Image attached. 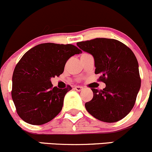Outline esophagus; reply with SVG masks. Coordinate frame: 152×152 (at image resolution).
Here are the masks:
<instances>
[{
	"label": "esophagus",
	"instance_id": "34e87169",
	"mask_svg": "<svg viewBox=\"0 0 152 152\" xmlns=\"http://www.w3.org/2000/svg\"><path fill=\"white\" fill-rule=\"evenodd\" d=\"M74 89H76V91H81V90L84 89V87H82V86H75Z\"/></svg>",
	"mask_w": 152,
	"mask_h": 152
}]
</instances>
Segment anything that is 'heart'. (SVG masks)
Returning <instances> with one entry per match:
<instances>
[{
    "instance_id": "b5f03b06",
    "label": "heart",
    "mask_w": 152,
    "mask_h": 152,
    "mask_svg": "<svg viewBox=\"0 0 152 152\" xmlns=\"http://www.w3.org/2000/svg\"><path fill=\"white\" fill-rule=\"evenodd\" d=\"M86 54H87V53H84V54H82L81 56H84V55H86Z\"/></svg>"
}]
</instances>
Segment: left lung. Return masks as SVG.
Here are the masks:
<instances>
[{"instance_id": "8db88e82", "label": "left lung", "mask_w": 152, "mask_h": 152, "mask_svg": "<svg viewBox=\"0 0 152 152\" xmlns=\"http://www.w3.org/2000/svg\"><path fill=\"white\" fill-rule=\"evenodd\" d=\"M80 49L92 55L95 73L104 89L91 88L93 98L85 103L89 114L99 121L115 123L125 118L136 102L141 87L138 63L134 53L121 42L96 38L76 43Z\"/></svg>"}]
</instances>
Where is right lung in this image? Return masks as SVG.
Instances as JSON below:
<instances>
[{
  "instance_id": "1",
  "label": "right lung",
  "mask_w": 152,
  "mask_h": 152,
  "mask_svg": "<svg viewBox=\"0 0 152 152\" xmlns=\"http://www.w3.org/2000/svg\"><path fill=\"white\" fill-rule=\"evenodd\" d=\"M81 53L71 44L43 43L22 56L13 73L11 96L23 121L39 126L58 115L65 95L72 88L53 87L50 79L62 74L68 60Z\"/></svg>"
}]
</instances>
